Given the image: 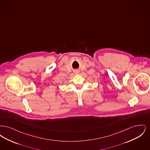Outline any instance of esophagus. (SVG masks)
<instances>
[{
    "mask_svg": "<svg viewBox=\"0 0 150 150\" xmlns=\"http://www.w3.org/2000/svg\"><path fill=\"white\" fill-rule=\"evenodd\" d=\"M76 72H77L78 74H79V71H76Z\"/></svg>",
    "mask_w": 150,
    "mask_h": 150,
    "instance_id": "obj_1",
    "label": "esophagus"
}]
</instances>
